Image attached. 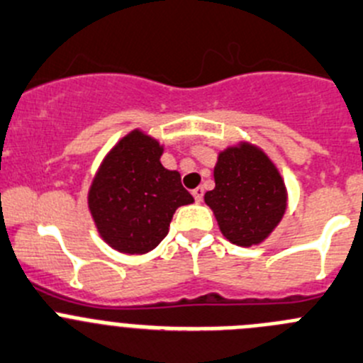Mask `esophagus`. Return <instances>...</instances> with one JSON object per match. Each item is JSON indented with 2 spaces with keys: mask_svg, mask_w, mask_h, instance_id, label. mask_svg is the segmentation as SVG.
Instances as JSON below:
<instances>
[{
  "mask_svg": "<svg viewBox=\"0 0 363 363\" xmlns=\"http://www.w3.org/2000/svg\"><path fill=\"white\" fill-rule=\"evenodd\" d=\"M203 194H205V192H203L201 187H198V189H194V191H192V196H194L196 203H201L203 201Z\"/></svg>",
  "mask_w": 363,
  "mask_h": 363,
  "instance_id": "34e87169",
  "label": "esophagus"
}]
</instances>
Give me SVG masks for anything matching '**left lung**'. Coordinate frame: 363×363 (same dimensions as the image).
Masks as SVG:
<instances>
[{"instance_id":"1","label":"left lung","mask_w":363,"mask_h":363,"mask_svg":"<svg viewBox=\"0 0 363 363\" xmlns=\"http://www.w3.org/2000/svg\"><path fill=\"white\" fill-rule=\"evenodd\" d=\"M216 187L205 194L224 239L240 247L258 246L287 210V187L274 162L257 144L239 140L217 153Z\"/></svg>"}]
</instances>
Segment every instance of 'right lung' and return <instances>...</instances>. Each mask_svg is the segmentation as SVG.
<instances>
[{
	"mask_svg": "<svg viewBox=\"0 0 363 363\" xmlns=\"http://www.w3.org/2000/svg\"><path fill=\"white\" fill-rule=\"evenodd\" d=\"M164 144L135 128L105 155L89 187L87 205L99 237L124 255H146L169 233L176 208L194 203L165 169Z\"/></svg>",
	"mask_w": 363,
	"mask_h": 363,
	"instance_id": "obj_1",
	"label": "right lung"
}]
</instances>
